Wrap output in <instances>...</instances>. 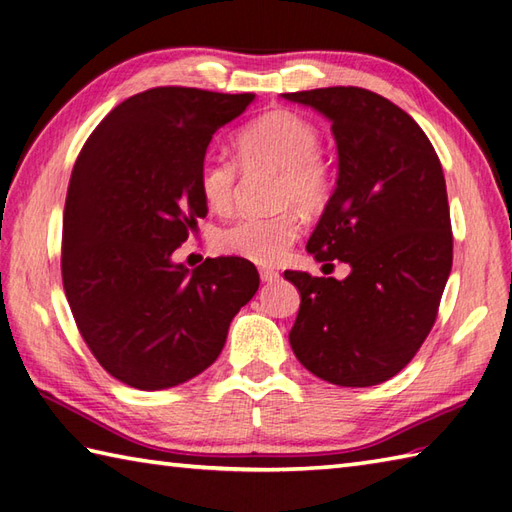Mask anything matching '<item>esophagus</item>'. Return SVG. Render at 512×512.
I'll return each instance as SVG.
<instances>
[{
    "mask_svg": "<svg viewBox=\"0 0 512 512\" xmlns=\"http://www.w3.org/2000/svg\"><path fill=\"white\" fill-rule=\"evenodd\" d=\"M259 277H262L264 284H273V281L279 279V273L275 268H259Z\"/></svg>",
    "mask_w": 512,
    "mask_h": 512,
    "instance_id": "obj_1",
    "label": "esophagus"
}]
</instances>
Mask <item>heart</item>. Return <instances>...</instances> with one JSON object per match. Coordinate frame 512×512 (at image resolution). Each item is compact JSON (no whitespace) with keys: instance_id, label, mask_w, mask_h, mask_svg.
<instances>
[{"instance_id":"1","label":"heart","mask_w":512,"mask_h":512,"mask_svg":"<svg viewBox=\"0 0 512 512\" xmlns=\"http://www.w3.org/2000/svg\"><path fill=\"white\" fill-rule=\"evenodd\" d=\"M321 134L308 118L275 110L257 118L235 136L239 167L270 169L273 202L281 206L270 215H244L215 235V246L226 255L253 264H277L301 235V215L295 209L321 211L332 198L334 171L321 151ZM198 189L211 211L226 213L237 189V165L209 151L200 162Z\"/></svg>"}]
</instances>
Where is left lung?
<instances>
[{
  "label": "left lung",
  "instance_id": "left-lung-1",
  "mask_svg": "<svg viewBox=\"0 0 512 512\" xmlns=\"http://www.w3.org/2000/svg\"><path fill=\"white\" fill-rule=\"evenodd\" d=\"M332 123L339 176L308 239L345 279L286 270L301 306L290 330L299 363L339 387H372L427 339L453 264L447 184L436 149L398 105L363 88L281 94Z\"/></svg>",
  "mask_w": 512,
  "mask_h": 512
}]
</instances>
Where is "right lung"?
<instances>
[{
    "label": "right lung",
    "mask_w": 512,
    "mask_h": 512,
    "mask_svg": "<svg viewBox=\"0 0 512 512\" xmlns=\"http://www.w3.org/2000/svg\"><path fill=\"white\" fill-rule=\"evenodd\" d=\"M255 94L154 88L116 105L72 169L61 275L76 328L121 383L154 391L215 363L259 288L242 257L173 262L206 215L198 169L213 134Z\"/></svg>",
    "instance_id": "add662e5"
}]
</instances>
